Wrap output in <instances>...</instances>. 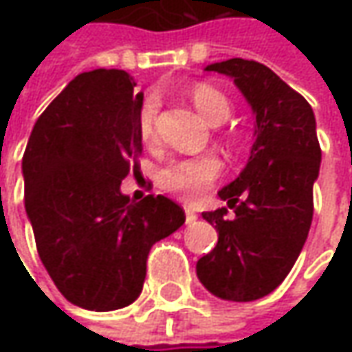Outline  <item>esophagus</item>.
Masks as SVG:
<instances>
[{"mask_svg": "<svg viewBox=\"0 0 352 352\" xmlns=\"http://www.w3.org/2000/svg\"><path fill=\"white\" fill-rule=\"evenodd\" d=\"M197 219V213L190 208H186V223H194Z\"/></svg>", "mask_w": 352, "mask_h": 352, "instance_id": "obj_1", "label": "esophagus"}]
</instances>
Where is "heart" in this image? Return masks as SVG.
<instances>
[{"label": "heart", "instance_id": "b5f03b06", "mask_svg": "<svg viewBox=\"0 0 352 352\" xmlns=\"http://www.w3.org/2000/svg\"><path fill=\"white\" fill-rule=\"evenodd\" d=\"M190 98L199 116L211 125L223 123L231 113V103L225 98L223 91L211 84L194 86L190 91ZM156 109H158V102L153 96H148L141 103L137 117V131L144 144H153L156 141ZM221 172H223V162L217 156L204 155L196 158L172 160L158 170L156 182L164 192L178 196L184 201H196L221 176Z\"/></svg>", "mask_w": 352, "mask_h": 352}]
</instances>
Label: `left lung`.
I'll return each mask as SVG.
<instances>
[{"label":"left lung","instance_id":"8db88e82","mask_svg":"<svg viewBox=\"0 0 352 352\" xmlns=\"http://www.w3.org/2000/svg\"><path fill=\"white\" fill-rule=\"evenodd\" d=\"M206 70L233 78L256 117V139L247 166L219 190L227 208L204 213L219 239L196 272L213 296L252 302L284 282L309 233L321 164L316 116L261 62L231 58Z\"/></svg>","mask_w":352,"mask_h":352}]
</instances>
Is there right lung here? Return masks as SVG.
Segmentation results:
<instances>
[{
  "label": "right lung",
  "mask_w": 352,
  "mask_h": 352,
  "mask_svg": "<svg viewBox=\"0 0 352 352\" xmlns=\"http://www.w3.org/2000/svg\"><path fill=\"white\" fill-rule=\"evenodd\" d=\"M135 86L125 70L78 74L36 119L23 155L38 256L62 296L91 311L133 304L151 247L186 221L168 197L121 194L142 153Z\"/></svg>",
  "instance_id": "1"
}]
</instances>
